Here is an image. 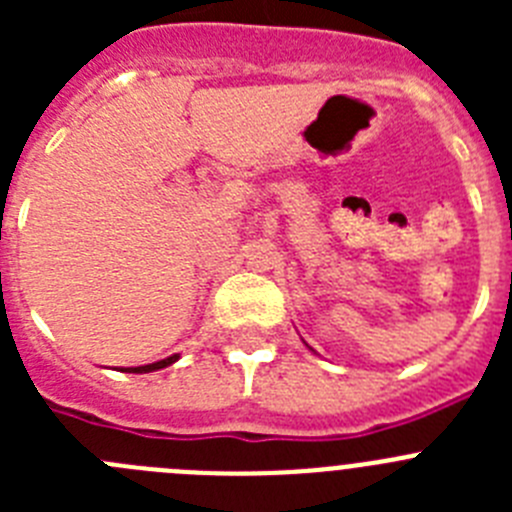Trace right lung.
<instances>
[{
  "label": "right lung",
  "instance_id": "obj_1",
  "mask_svg": "<svg viewBox=\"0 0 512 512\" xmlns=\"http://www.w3.org/2000/svg\"><path fill=\"white\" fill-rule=\"evenodd\" d=\"M176 359H179V354L169 356V359H161V361H156V364H146V366H130L128 372H133V374H146V372H156V369H164V366H171V364H174Z\"/></svg>",
  "mask_w": 512,
  "mask_h": 512
}]
</instances>
